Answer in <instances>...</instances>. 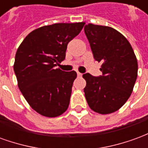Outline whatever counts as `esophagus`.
Masks as SVG:
<instances>
[{
  "label": "esophagus",
  "instance_id": "1",
  "mask_svg": "<svg viewBox=\"0 0 148 148\" xmlns=\"http://www.w3.org/2000/svg\"><path fill=\"white\" fill-rule=\"evenodd\" d=\"M77 74L78 77H82V73H79V72H77Z\"/></svg>",
  "mask_w": 148,
  "mask_h": 148
}]
</instances>
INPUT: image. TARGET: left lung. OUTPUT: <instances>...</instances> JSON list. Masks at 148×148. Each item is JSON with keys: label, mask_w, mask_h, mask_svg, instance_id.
<instances>
[{"label": "left lung", "mask_w": 148, "mask_h": 148, "mask_svg": "<svg viewBox=\"0 0 148 148\" xmlns=\"http://www.w3.org/2000/svg\"><path fill=\"white\" fill-rule=\"evenodd\" d=\"M84 29L93 57L102 62V76L82 75L86 81L84 92L87 103L97 113H112L132 93L138 74L136 56L128 40L114 28L88 24Z\"/></svg>", "instance_id": "8db88e82"}]
</instances>
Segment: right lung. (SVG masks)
I'll list each match as a JSON object with an SVG mask.
<instances>
[{"label":"right lung","mask_w":148,"mask_h":148,"mask_svg":"<svg viewBox=\"0 0 148 148\" xmlns=\"http://www.w3.org/2000/svg\"><path fill=\"white\" fill-rule=\"evenodd\" d=\"M86 23H59L36 28L25 37L15 57L17 85L29 106L39 114L56 117L66 111L77 73L55 66L66 57L68 42Z\"/></svg>","instance_id":"1"}]
</instances>
